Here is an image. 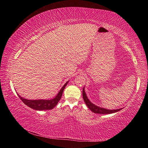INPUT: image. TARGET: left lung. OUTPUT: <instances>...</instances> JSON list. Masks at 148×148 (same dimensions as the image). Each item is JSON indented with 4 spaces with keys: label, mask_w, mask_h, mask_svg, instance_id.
Instances as JSON below:
<instances>
[{
    "label": "left lung",
    "mask_w": 148,
    "mask_h": 148,
    "mask_svg": "<svg viewBox=\"0 0 148 148\" xmlns=\"http://www.w3.org/2000/svg\"><path fill=\"white\" fill-rule=\"evenodd\" d=\"M84 90L85 89L84 88L83 92H82V94H83V98L84 100V102H86V104L87 106V107H88L92 112H93L94 113L99 114H110L114 113V112H118V111H119V110H121L122 109V108H119L117 110H108L106 108H101V107L96 106V105H95L94 104L91 103V102L89 101V100L87 97L86 93L85 92Z\"/></svg>",
    "instance_id": "obj_1"
}]
</instances>
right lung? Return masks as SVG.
Returning <instances> with one entry per match:
<instances>
[{"instance_id": "add662e5", "label": "right lung", "mask_w": 148, "mask_h": 148, "mask_svg": "<svg viewBox=\"0 0 148 148\" xmlns=\"http://www.w3.org/2000/svg\"><path fill=\"white\" fill-rule=\"evenodd\" d=\"M68 82H67L64 85L57 96L54 99H52L51 100H27L23 99V97L19 96V95L18 97L25 104H26L27 106H28L32 109L36 110H51L56 106L60 101V99H61L62 97V92H63L64 89L67 84H68Z\"/></svg>"}]
</instances>
